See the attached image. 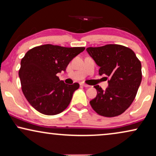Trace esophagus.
Masks as SVG:
<instances>
[{
  "instance_id": "34e87169",
  "label": "esophagus",
  "mask_w": 156,
  "mask_h": 156,
  "mask_svg": "<svg viewBox=\"0 0 156 156\" xmlns=\"http://www.w3.org/2000/svg\"><path fill=\"white\" fill-rule=\"evenodd\" d=\"M81 85H82V86H83L84 87H89V85H87L86 84H81Z\"/></svg>"
}]
</instances>
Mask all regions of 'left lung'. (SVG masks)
Wrapping results in <instances>:
<instances>
[{"label": "left lung", "instance_id": "obj_1", "mask_svg": "<svg viewBox=\"0 0 156 156\" xmlns=\"http://www.w3.org/2000/svg\"><path fill=\"white\" fill-rule=\"evenodd\" d=\"M87 51L100 67V75L109 78L106 90L94 86L97 95L89 102L91 107L106 117L123 114L133 101L141 82L140 60L131 49L120 44L88 48Z\"/></svg>", "mask_w": 156, "mask_h": 156}]
</instances>
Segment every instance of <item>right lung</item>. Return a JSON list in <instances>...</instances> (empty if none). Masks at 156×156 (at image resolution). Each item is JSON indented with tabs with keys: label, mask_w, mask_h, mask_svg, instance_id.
Wrapping results in <instances>:
<instances>
[{
	"label": "right lung",
	"mask_w": 156,
	"mask_h": 156,
	"mask_svg": "<svg viewBox=\"0 0 156 156\" xmlns=\"http://www.w3.org/2000/svg\"><path fill=\"white\" fill-rule=\"evenodd\" d=\"M84 49L48 44L27 51L21 59L18 74L23 94L35 109L52 116L69 106L80 84H65L57 74L65 71L70 61Z\"/></svg>",
	"instance_id": "obj_1"
}]
</instances>
